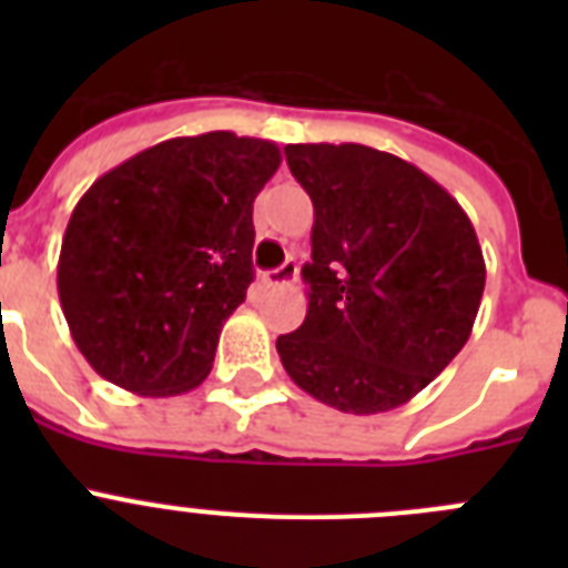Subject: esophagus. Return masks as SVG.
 Instances as JSON below:
<instances>
[{"instance_id":"obj_1","label":"esophagus","mask_w":568,"mask_h":568,"mask_svg":"<svg viewBox=\"0 0 568 568\" xmlns=\"http://www.w3.org/2000/svg\"><path fill=\"white\" fill-rule=\"evenodd\" d=\"M298 278V264H295V258H287L284 264H281L278 270H270V273L261 275V281L267 284V287H281V284H293V281Z\"/></svg>"}]
</instances>
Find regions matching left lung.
<instances>
[{"label":"left lung","mask_w":568,"mask_h":568,"mask_svg":"<svg viewBox=\"0 0 568 568\" xmlns=\"http://www.w3.org/2000/svg\"><path fill=\"white\" fill-rule=\"evenodd\" d=\"M315 210L307 318L278 335L290 378L341 413L395 409L464 349L486 264L469 215L424 170L364 144H287Z\"/></svg>","instance_id":"obj_1"}]
</instances>
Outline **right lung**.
Here are the masks:
<instances>
[{
  "mask_svg": "<svg viewBox=\"0 0 568 568\" xmlns=\"http://www.w3.org/2000/svg\"><path fill=\"white\" fill-rule=\"evenodd\" d=\"M281 153L213 130L135 153L70 215L57 287L79 353L110 384L164 398L210 375L253 281V202Z\"/></svg>",
  "mask_w": 568,
  "mask_h": 568,
  "instance_id": "add662e5",
  "label": "right lung"
}]
</instances>
